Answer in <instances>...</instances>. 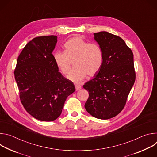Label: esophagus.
Returning a JSON list of instances; mask_svg holds the SVG:
<instances>
[{
  "label": "esophagus",
  "instance_id": "1",
  "mask_svg": "<svg viewBox=\"0 0 157 157\" xmlns=\"http://www.w3.org/2000/svg\"><path fill=\"white\" fill-rule=\"evenodd\" d=\"M75 86V88H76V91L79 90V89H81V86L79 84H76Z\"/></svg>",
  "mask_w": 157,
  "mask_h": 157
}]
</instances>
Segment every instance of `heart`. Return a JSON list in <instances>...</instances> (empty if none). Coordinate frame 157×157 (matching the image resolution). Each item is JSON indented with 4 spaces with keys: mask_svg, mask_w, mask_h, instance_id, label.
<instances>
[{
    "mask_svg": "<svg viewBox=\"0 0 157 157\" xmlns=\"http://www.w3.org/2000/svg\"><path fill=\"white\" fill-rule=\"evenodd\" d=\"M55 63L64 75L68 74L72 64L75 67L68 78L75 82L84 79L87 75H96L103 64L104 54L98 44L89 43L80 36H75L64 44V52H56L53 54Z\"/></svg>",
    "mask_w": 157,
    "mask_h": 157,
    "instance_id": "b5f03b06",
    "label": "heart"
}]
</instances>
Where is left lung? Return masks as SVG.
Returning a JSON list of instances; mask_svg holds the SVG:
<instances>
[{
	"instance_id": "left-lung-1",
	"label": "left lung",
	"mask_w": 157,
	"mask_h": 157,
	"mask_svg": "<svg viewBox=\"0 0 157 157\" xmlns=\"http://www.w3.org/2000/svg\"><path fill=\"white\" fill-rule=\"evenodd\" d=\"M94 35L102 50L104 61L94 78L83 86L89 92L84 107L92 116L109 119L124 108L135 82L133 55L121 37L107 32Z\"/></svg>"
}]
</instances>
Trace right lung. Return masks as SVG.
Segmentation results:
<instances>
[{"label": "right lung", "mask_w": 157, "mask_h": 157, "mask_svg": "<svg viewBox=\"0 0 157 157\" xmlns=\"http://www.w3.org/2000/svg\"><path fill=\"white\" fill-rule=\"evenodd\" d=\"M56 42L55 35L33 38L19 55L14 70L22 105L42 121L56 119L67 97L75 91L73 82L63 76L55 63Z\"/></svg>", "instance_id": "1"}]
</instances>
